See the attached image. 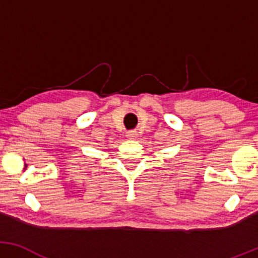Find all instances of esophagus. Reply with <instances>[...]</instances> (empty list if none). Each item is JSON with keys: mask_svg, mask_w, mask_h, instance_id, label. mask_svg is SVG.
I'll use <instances>...</instances> for the list:
<instances>
[{"mask_svg": "<svg viewBox=\"0 0 258 258\" xmlns=\"http://www.w3.org/2000/svg\"><path fill=\"white\" fill-rule=\"evenodd\" d=\"M137 136H138V133L136 131H130V132L126 133V137L128 139H136V138H137Z\"/></svg>", "mask_w": 258, "mask_h": 258, "instance_id": "esophagus-1", "label": "esophagus"}]
</instances>
